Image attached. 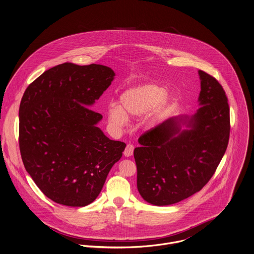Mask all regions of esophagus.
<instances>
[{
  "label": "esophagus",
  "mask_w": 254,
  "mask_h": 254,
  "mask_svg": "<svg viewBox=\"0 0 254 254\" xmlns=\"http://www.w3.org/2000/svg\"><path fill=\"white\" fill-rule=\"evenodd\" d=\"M133 152H134V145L131 144V143H128V144L126 145V147H125L124 152H123L124 155H125L126 157H130V156L133 155Z\"/></svg>",
  "instance_id": "obj_1"
}]
</instances>
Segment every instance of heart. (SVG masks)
<instances>
[{"mask_svg":"<svg viewBox=\"0 0 254 254\" xmlns=\"http://www.w3.org/2000/svg\"><path fill=\"white\" fill-rule=\"evenodd\" d=\"M165 92V87L155 83H146L126 90L119 97V107L109 109V121L116 127H122L127 118L135 119L145 113V122H155L173 103V97Z\"/></svg>","mask_w":254,"mask_h":254,"instance_id":"1","label":"heart"}]
</instances>
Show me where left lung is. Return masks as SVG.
Returning a JSON list of instances; mask_svg holds the SVG:
<instances>
[{"instance_id":"1","label":"left lung","mask_w":254,"mask_h":254,"mask_svg":"<svg viewBox=\"0 0 254 254\" xmlns=\"http://www.w3.org/2000/svg\"><path fill=\"white\" fill-rule=\"evenodd\" d=\"M200 108L146 131L134 150L140 196L155 206L181 202L200 191L221 161L230 136V109L221 84L199 70ZM185 124L189 129L180 130Z\"/></svg>"}]
</instances>
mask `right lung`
Listing matches in <instances>:
<instances>
[{
	"mask_svg": "<svg viewBox=\"0 0 254 254\" xmlns=\"http://www.w3.org/2000/svg\"><path fill=\"white\" fill-rule=\"evenodd\" d=\"M116 73L107 66L64 63L47 69L25 90L19 107L24 167L53 202L84 207L100 194L125 142L104 135L92 106Z\"/></svg>",
	"mask_w": 254,
	"mask_h": 254,
	"instance_id": "add662e5",
	"label": "right lung"
}]
</instances>
